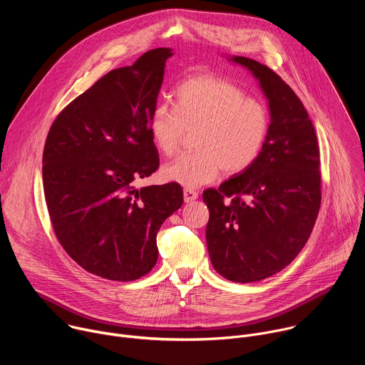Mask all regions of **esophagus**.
Segmentation results:
<instances>
[{"mask_svg":"<svg viewBox=\"0 0 365 365\" xmlns=\"http://www.w3.org/2000/svg\"><path fill=\"white\" fill-rule=\"evenodd\" d=\"M183 199H185L186 203L193 202V200L197 199V192L190 189V187H186V189H183Z\"/></svg>","mask_w":365,"mask_h":365,"instance_id":"1","label":"esophagus"}]
</instances>
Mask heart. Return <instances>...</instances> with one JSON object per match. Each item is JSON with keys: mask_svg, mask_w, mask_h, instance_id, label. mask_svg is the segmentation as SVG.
<instances>
[{"mask_svg": "<svg viewBox=\"0 0 365 365\" xmlns=\"http://www.w3.org/2000/svg\"><path fill=\"white\" fill-rule=\"evenodd\" d=\"M175 108L155 107L147 121L153 145L173 155L186 133H192V153L162 169V176L186 187L212 182L220 170L238 175L262 154L270 118L263 102L250 98L237 85L212 76L186 78L175 92Z\"/></svg>", "mask_w": 365, "mask_h": 365, "instance_id": "1", "label": "heart"}]
</instances>
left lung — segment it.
<instances>
[{
  "mask_svg": "<svg viewBox=\"0 0 365 365\" xmlns=\"http://www.w3.org/2000/svg\"><path fill=\"white\" fill-rule=\"evenodd\" d=\"M227 59L258 81L270 128L247 170L203 192L210 210L206 245L222 277L251 283L289 266L314 230L321 206L319 148L302 101L279 75L244 56Z\"/></svg>",
  "mask_w": 365,
  "mask_h": 365,
  "instance_id": "obj_1",
  "label": "left lung"
}]
</instances>
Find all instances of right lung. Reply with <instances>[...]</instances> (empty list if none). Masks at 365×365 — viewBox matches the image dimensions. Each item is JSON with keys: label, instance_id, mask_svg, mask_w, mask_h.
<instances>
[{"label": "right lung", "instance_id": "add662e5", "mask_svg": "<svg viewBox=\"0 0 365 365\" xmlns=\"http://www.w3.org/2000/svg\"><path fill=\"white\" fill-rule=\"evenodd\" d=\"M170 47L145 51L73 99L51 124L43 151L48 215L65 251L86 272L133 282L158 262L155 237L183 203L178 183L134 187L159 168L147 121Z\"/></svg>", "mask_w": 365, "mask_h": 365}]
</instances>
